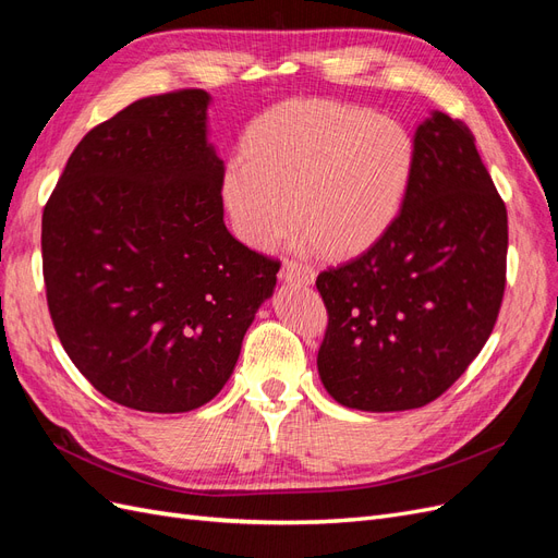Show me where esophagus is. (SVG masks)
I'll return each mask as SVG.
<instances>
[{"label": "esophagus", "instance_id": "1", "mask_svg": "<svg viewBox=\"0 0 558 558\" xmlns=\"http://www.w3.org/2000/svg\"><path fill=\"white\" fill-rule=\"evenodd\" d=\"M279 279H281V281H286V283H302V286H310V283H314L316 275H314V269H312V267H307V265L293 263V260H286V263L281 265Z\"/></svg>", "mask_w": 558, "mask_h": 558}]
</instances>
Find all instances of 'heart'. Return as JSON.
<instances>
[{
	"label": "heart",
	"instance_id": "obj_1",
	"mask_svg": "<svg viewBox=\"0 0 558 558\" xmlns=\"http://www.w3.org/2000/svg\"><path fill=\"white\" fill-rule=\"evenodd\" d=\"M414 172L400 123L367 109L298 99L260 116L223 177L240 238L267 248L295 226L326 256H353L398 218Z\"/></svg>",
	"mask_w": 558,
	"mask_h": 558
}]
</instances>
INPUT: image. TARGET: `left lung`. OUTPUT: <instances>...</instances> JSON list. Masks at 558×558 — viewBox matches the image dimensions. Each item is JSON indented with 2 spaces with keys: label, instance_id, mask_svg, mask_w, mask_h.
Here are the masks:
<instances>
[{
  "label": "left lung",
  "instance_id": "left-lung-1",
  "mask_svg": "<svg viewBox=\"0 0 558 558\" xmlns=\"http://www.w3.org/2000/svg\"><path fill=\"white\" fill-rule=\"evenodd\" d=\"M412 144L414 172L393 226L316 279L330 316L318 377L361 412L440 398L486 344L505 291L508 211L472 132L430 111Z\"/></svg>",
  "mask_w": 558,
  "mask_h": 558
}]
</instances>
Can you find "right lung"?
I'll return each instance as SVG.
<instances>
[{
    "label": "right lung",
    "mask_w": 558,
    "mask_h": 558,
    "mask_svg": "<svg viewBox=\"0 0 558 558\" xmlns=\"http://www.w3.org/2000/svg\"><path fill=\"white\" fill-rule=\"evenodd\" d=\"M211 95L144 97L93 128L41 221L46 298L66 356L130 410L209 402L238 365L279 263L223 223Z\"/></svg>",
    "instance_id": "obj_1"
}]
</instances>
